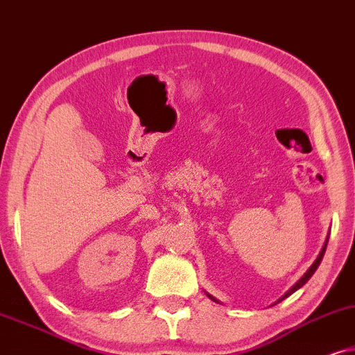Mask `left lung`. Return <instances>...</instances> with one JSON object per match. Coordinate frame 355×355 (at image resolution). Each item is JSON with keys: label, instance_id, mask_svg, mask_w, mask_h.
<instances>
[{"label": "left lung", "instance_id": "left-lung-1", "mask_svg": "<svg viewBox=\"0 0 355 355\" xmlns=\"http://www.w3.org/2000/svg\"><path fill=\"white\" fill-rule=\"evenodd\" d=\"M326 245H328V240H326V243H324V247H323V250H321V253L318 254V258H316V259H315V263H313V264H311V266H310V269H309V271H306V272L304 274V276H302V279H300L299 282H297V284H295L294 287H291V289L286 292V295H282V299H279V300H277V302L284 300V299H286V297H289L291 294H294V292H295L297 289H300V287H302V286H304V284H305V282H306V281H309L311 276H313V272L316 271V268H318V266H320L321 259H323V257H324V252H326Z\"/></svg>", "mask_w": 355, "mask_h": 355}]
</instances>
